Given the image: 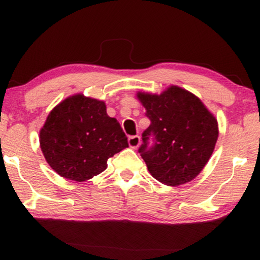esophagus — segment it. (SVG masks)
Segmentation results:
<instances>
[{
  "label": "esophagus",
  "instance_id": "obj_1",
  "mask_svg": "<svg viewBox=\"0 0 260 260\" xmlns=\"http://www.w3.org/2000/svg\"><path fill=\"white\" fill-rule=\"evenodd\" d=\"M127 143H129L130 148L137 149L141 144V137L140 136H130L129 140H127Z\"/></svg>",
  "mask_w": 260,
  "mask_h": 260
}]
</instances>
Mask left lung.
Returning <instances> with one entry per match:
<instances>
[{
	"mask_svg": "<svg viewBox=\"0 0 260 260\" xmlns=\"http://www.w3.org/2000/svg\"><path fill=\"white\" fill-rule=\"evenodd\" d=\"M136 95L151 122L138 150L149 173L166 186L190 182L214 151L219 136L215 116L200 98L176 85L159 94L137 92ZM150 134L155 136V145L148 149Z\"/></svg>",
	"mask_w": 260,
	"mask_h": 260,
	"instance_id": "1",
	"label": "left lung"
}]
</instances>
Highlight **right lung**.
<instances>
[{
    "mask_svg": "<svg viewBox=\"0 0 260 260\" xmlns=\"http://www.w3.org/2000/svg\"><path fill=\"white\" fill-rule=\"evenodd\" d=\"M40 148L51 168L67 180L84 182L108 168V159L129 147L105 102L70 95L54 106L41 127Z\"/></svg>",
    "mask_w": 260,
    "mask_h": 260,
    "instance_id": "1",
    "label": "right lung"
}]
</instances>
